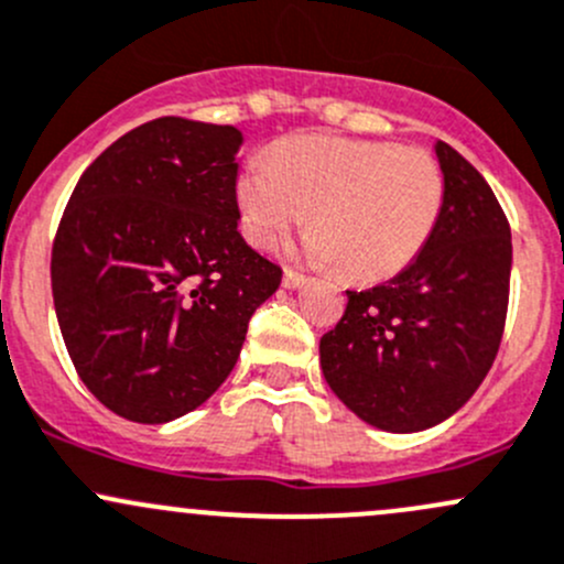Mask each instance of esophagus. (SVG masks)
Here are the masks:
<instances>
[{"mask_svg":"<svg viewBox=\"0 0 564 564\" xmlns=\"http://www.w3.org/2000/svg\"><path fill=\"white\" fill-rule=\"evenodd\" d=\"M302 283H305V275H302V272L292 270V267H286V270H283V286L297 289V286H302Z\"/></svg>","mask_w":564,"mask_h":564,"instance_id":"34e87169","label":"esophagus"}]
</instances>
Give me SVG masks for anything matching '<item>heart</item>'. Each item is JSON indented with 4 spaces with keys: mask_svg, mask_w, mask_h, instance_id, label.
<instances>
[{
    "mask_svg": "<svg viewBox=\"0 0 564 564\" xmlns=\"http://www.w3.org/2000/svg\"><path fill=\"white\" fill-rule=\"evenodd\" d=\"M235 199L253 246H272L311 213L307 257L376 283L416 262L435 235L446 173L424 148L297 134L242 164Z\"/></svg>",
    "mask_w": 564,
    "mask_h": 564,
    "instance_id": "heart-1",
    "label": "heart"
}]
</instances>
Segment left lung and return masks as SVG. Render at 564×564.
<instances>
[{"mask_svg":"<svg viewBox=\"0 0 564 564\" xmlns=\"http://www.w3.org/2000/svg\"><path fill=\"white\" fill-rule=\"evenodd\" d=\"M446 205L435 235L400 275L346 292L322 337L329 389L361 422L419 432L459 411L500 348L511 292V227L484 175L435 142Z\"/></svg>","mask_w":564,"mask_h":564,"instance_id":"1","label":"left lung"}]
</instances>
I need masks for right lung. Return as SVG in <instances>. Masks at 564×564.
<instances>
[{
  "label": "right lung",
  "instance_id": "add662e5",
  "mask_svg": "<svg viewBox=\"0 0 564 564\" xmlns=\"http://www.w3.org/2000/svg\"><path fill=\"white\" fill-rule=\"evenodd\" d=\"M235 127L164 116L80 175L51 251L64 346L118 416L164 424L232 372L283 270L237 232Z\"/></svg>",
  "mask_w": 564,
  "mask_h": 564
}]
</instances>
